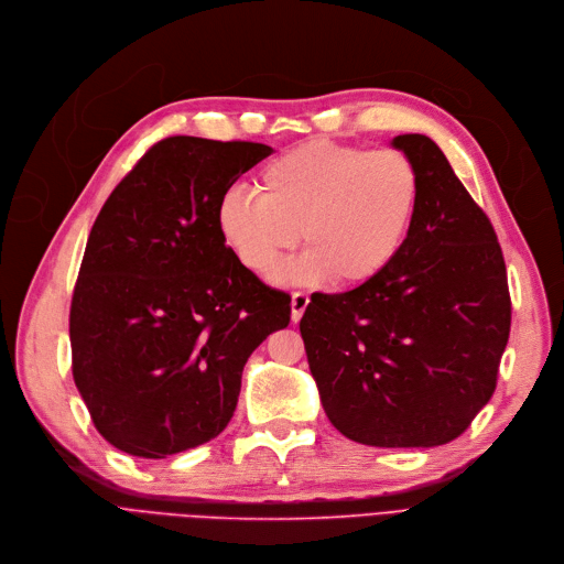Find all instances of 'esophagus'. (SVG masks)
I'll return each mask as SVG.
<instances>
[{
    "label": "esophagus",
    "mask_w": 564,
    "mask_h": 564,
    "mask_svg": "<svg viewBox=\"0 0 564 564\" xmlns=\"http://www.w3.org/2000/svg\"><path fill=\"white\" fill-rule=\"evenodd\" d=\"M307 305H310V296H307L305 291H293L291 293V321H293V324H296V321H301V316L307 310Z\"/></svg>",
    "instance_id": "obj_1"
}]
</instances>
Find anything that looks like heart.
<instances>
[{"label": "heart", "instance_id": "heart-1", "mask_svg": "<svg viewBox=\"0 0 564 564\" xmlns=\"http://www.w3.org/2000/svg\"><path fill=\"white\" fill-rule=\"evenodd\" d=\"M257 191L229 187L216 206L225 246L248 271H271L301 231L310 250L280 268V282L330 278L360 286L404 252L422 183L413 160L397 149L307 142L263 165Z\"/></svg>", "mask_w": 564, "mask_h": 564}]
</instances>
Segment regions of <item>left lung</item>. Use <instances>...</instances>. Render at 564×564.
<instances>
[{
	"label": "left lung",
	"mask_w": 564,
	"mask_h": 564,
	"mask_svg": "<svg viewBox=\"0 0 564 564\" xmlns=\"http://www.w3.org/2000/svg\"><path fill=\"white\" fill-rule=\"evenodd\" d=\"M392 147L422 183L406 248L373 282L312 293L301 335L337 432L373 447H436L491 399L512 303L498 236L438 144L413 132Z\"/></svg>",
	"instance_id": "obj_1"
}]
</instances>
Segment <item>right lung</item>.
<instances>
[{
    "label": "right lung",
    "instance_id": "obj_1",
    "mask_svg": "<svg viewBox=\"0 0 564 564\" xmlns=\"http://www.w3.org/2000/svg\"><path fill=\"white\" fill-rule=\"evenodd\" d=\"M273 149L176 135L151 147L91 227L70 303L73 379L98 434L165 459L229 424L254 348L289 326L216 227L223 193Z\"/></svg>",
    "mask_w": 564,
    "mask_h": 564
}]
</instances>
